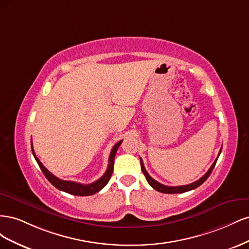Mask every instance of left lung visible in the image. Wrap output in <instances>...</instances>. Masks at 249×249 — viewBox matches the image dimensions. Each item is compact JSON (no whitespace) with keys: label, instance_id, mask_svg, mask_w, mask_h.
I'll use <instances>...</instances> for the list:
<instances>
[{"label":"left lung","instance_id":"left-lung-1","mask_svg":"<svg viewBox=\"0 0 249 249\" xmlns=\"http://www.w3.org/2000/svg\"><path fill=\"white\" fill-rule=\"evenodd\" d=\"M220 153H221V148H220V152H219V154H218V157H219ZM218 157H217V159L215 160V162L212 164V166L210 167V169L208 170V172L206 173V175L203 176V177H201L198 180H196V182H194V183L189 184V185H185V186H177V187L165 186V185H163V184H160L159 182H157V180H156V179H154L152 177H150V176L148 175V173H147V171L145 170V168H144V165H143V162H142V159H141V158H140V163H141V169H142V171H143V175L145 176V178H146V180H147V183H148L150 186H152L155 190L159 191V192H162V193L173 194V193H184V192L193 190V189H195V188L199 187V186H200L203 182H205V180L210 177L211 172L213 171V169H214V167H215V165H216V162H217V160H218Z\"/></svg>","mask_w":249,"mask_h":249}]
</instances>
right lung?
Wrapping results in <instances>:
<instances>
[{
  "label": "right lung",
  "instance_id": "1",
  "mask_svg": "<svg viewBox=\"0 0 249 249\" xmlns=\"http://www.w3.org/2000/svg\"><path fill=\"white\" fill-rule=\"evenodd\" d=\"M123 140H120L119 142H117L116 144L113 146L110 156H109V164H108V168L106 170V172L104 173V176L99 178L95 182L91 183V184H88V185H83L80 183H76V182H72V180H63V179H60L57 177H55L53 173H51L46 167L43 166L42 163L39 161L38 158L35 156L34 153V149L32 146V141H31V147H32V153L33 156L35 158L36 162L38 163L39 167L41 169V171L43 172V175L46 176V178H48L49 182L53 185L55 186L57 189L64 191L66 193H70V194H73V195H77V196H88V195H92L96 192H99L100 190H102L103 188L106 186L109 182V179L112 176V172L113 169H114V159H115V155L118 147L122 144Z\"/></svg>",
  "mask_w": 249,
  "mask_h": 249
}]
</instances>
